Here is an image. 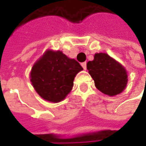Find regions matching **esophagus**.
<instances>
[{
    "mask_svg": "<svg viewBox=\"0 0 146 146\" xmlns=\"http://www.w3.org/2000/svg\"><path fill=\"white\" fill-rule=\"evenodd\" d=\"M81 66L82 67L84 68V70H86V69H87V63H86V62H82Z\"/></svg>",
    "mask_w": 146,
    "mask_h": 146,
    "instance_id": "34e87169",
    "label": "esophagus"
}]
</instances>
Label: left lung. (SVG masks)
I'll return each mask as SVG.
<instances>
[{"label":"left lung","instance_id":"1","mask_svg":"<svg viewBox=\"0 0 146 146\" xmlns=\"http://www.w3.org/2000/svg\"><path fill=\"white\" fill-rule=\"evenodd\" d=\"M89 75L99 91L110 97L121 93L127 84L125 67L107 53H95L94 59L87 63Z\"/></svg>","mask_w":146,"mask_h":146}]
</instances>
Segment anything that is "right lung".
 Returning <instances> with one entry per match:
<instances>
[{
    "instance_id": "1",
    "label": "right lung",
    "mask_w": 146,
    "mask_h": 146,
    "mask_svg": "<svg viewBox=\"0 0 146 146\" xmlns=\"http://www.w3.org/2000/svg\"><path fill=\"white\" fill-rule=\"evenodd\" d=\"M82 70L77 61L62 51L47 49L33 65L30 80L40 97L57 103L70 93L75 77Z\"/></svg>"
}]
</instances>
